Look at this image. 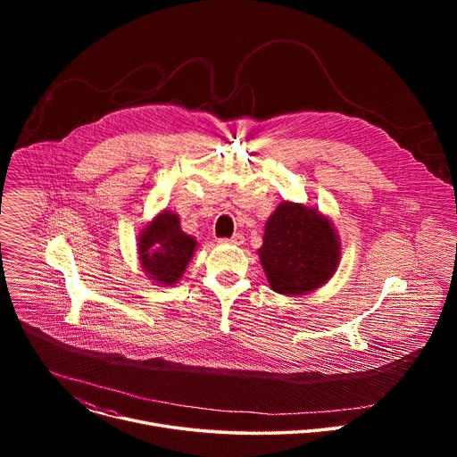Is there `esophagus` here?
I'll use <instances>...</instances> for the list:
<instances>
[{
    "label": "esophagus",
    "mask_w": 457,
    "mask_h": 457,
    "mask_svg": "<svg viewBox=\"0 0 457 457\" xmlns=\"http://www.w3.org/2000/svg\"><path fill=\"white\" fill-rule=\"evenodd\" d=\"M222 244H231V245H242L244 244V237L240 233H235L233 237L229 238H220Z\"/></svg>",
    "instance_id": "1"
}]
</instances>
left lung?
<instances>
[{"label": "left lung", "instance_id": "8db88e82", "mask_svg": "<svg viewBox=\"0 0 457 457\" xmlns=\"http://www.w3.org/2000/svg\"><path fill=\"white\" fill-rule=\"evenodd\" d=\"M258 256L273 291L303 295L331 278L340 244L328 219L305 206L282 203L266 224Z\"/></svg>", "mask_w": 457, "mask_h": 457}]
</instances>
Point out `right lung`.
<instances>
[{
  "label": "right lung",
  "instance_id": "obj_1",
  "mask_svg": "<svg viewBox=\"0 0 457 457\" xmlns=\"http://www.w3.org/2000/svg\"><path fill=\"white\" fill-rule=\"evenodd\" d=\"M195 247L197 242L180 229L179 217L164 212L139 238L141 264L154 280L171 286L182 277Z\"/></svg>",
  "mask_w": 457,
  "mask_h": 457
}]
</instances>
